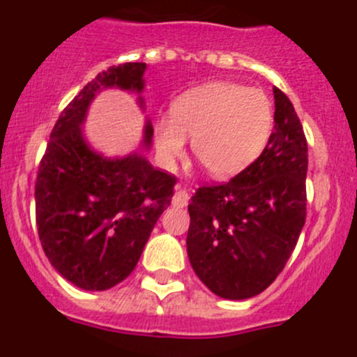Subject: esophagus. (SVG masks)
Listing matches in <instances>:
<instances>
[{"label": "esophagus", "mask_w": 357, "mask_h": 357, "mask_svg": "<svg viewBox=\"0 0 357 357\" xmlns=\"http://www.w3.org/2000/svg\"><path fill=\"white\" fill-rule=\"evenodd\" d=\"M188 200L190 195L186 190L176 188L174 197H172V205H174V207H185V205H188Z\"/></svg>", "instance_id": "34e87169"}]
</instances>
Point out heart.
Returning a JSON list of instances; mask_svg holds the SVG:
<instances>
[{
    "label": "heart",
    "instance_id": "obj_1",
    "mask_svg": "<svg viewBox=\"0 0 357 357\" xmlns=\"http://www.w3.org/2000/svg\"><path fill=\"white\" fill-rule=\"evenodd\" d=\"M271 100L262 89L236 82H208L174 100L171 117L155 124V146L171 167L192 139L197 160L218 179L240 174L262 153L273 131Z\"/></svg>",
    "mask_w": 357,
    "mask_h": 357
}]
</instances>
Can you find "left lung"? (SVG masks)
Returning <instances> with one entry per match:
<instances>
[{"mask_svg":"<svg viewBox=\"0 0 357 357\" xmlns=\"http://www.w3.org/2000/svg\"><path fill=\"white\" fill-rule=\"evenodd\" d=\"M275 131L245 171L202 186L188 205L190 264L212 294L243 301L285 268L305 222L307 142L294 105L273 88Z\"/></svg>","mask_w":357,"mask_h":357,"instance_id":"left-lung-1","label":"left lung"}]
</instances>
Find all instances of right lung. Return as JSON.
Returning a JSON list of instances; mask_svg holds the SVG:
<instances>
[{
    "label": "right lung",
    "mask_w": 357,
    "mask_h": 357,
    "mask_svg": "<svg viewBox=\"0 0 357 357\" xmlns=\"http://www.w3.org/2000/svg\"><path fill=\"white\" fill-rule=\"evenodd\" d=\"M146 63H122L96 75L68 103L53 128L36 179V222L53 268L82 290H109L138 264L162 212L171 205L174 176L135 150L107 157L86 139L89 105L105 89L136 93L145 110ZM145 121L139 149L152 145Z\"/></svg>",
    "instance_id": "add662e5"
}]
</instances>
